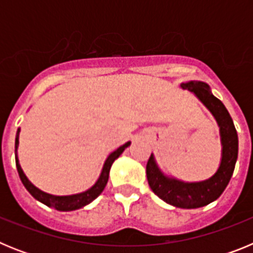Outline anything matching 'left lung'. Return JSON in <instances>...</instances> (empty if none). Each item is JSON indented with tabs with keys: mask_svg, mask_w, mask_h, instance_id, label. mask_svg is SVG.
Returning <instances> with one entry per match:
<instances>
[{
	"mask_svg": "<svg viewBox=\"0 0 253 253\" xmlns=\"http://www.w3.org/2000/svg\"><path fill=\"white\" fill-rule=\"evenodd\" d=\"M181 88L195 95L218 123L222 143L220 165L211 177L198 182H185L165 175L152 153L147 162V178L152 191L167 204L181 209H196L213 203L227 187L238 157V135L231 115L223 102L211 93L209 84L189 81L181 84Z\"/></svg>",
	"mask_w": 253,
	"mask_h": 253,
	"instance_id": "8db88e82",
	"label": "left lung"
}]
</instances>
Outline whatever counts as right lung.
Wrapping results in <instances>:
<instances>
[{"label": "right lung", "mask_w": 253, "mask_h": 253, "mask_svg": "<svg viewBox=\"0 0 253 253\" xmlns=\"http://www.w3.org/2000/svg\"><path fill=\"white\" fill-rule=\"evenodd\" d=\"M19 137H20V128L16 131V139H15V160H16V169L19 172V176L21 178V182L24 184V186L26 187L29 193L37 199L38 202L43 203L46 207L54 208V209L59 210V211H72V210H77L80 208H84V205L90 204L91 202H93L100 194L104 191L105 186L107 184V180H109V172H110L111 165L114 163V161L119 157L120 154L125 151V148H128L130 146V142H126L125 144L120 146L119 148L115 149L114 152H111L109 156H107L106 161H105L104 166H102L101 173H100L99 178L96 181L95 184L87 189L84 193L73 194V195H51V194L44 193L40 189H38L37 186L31 184L29 178L26 177V175L22 171L21 166H20L19 157H17V148H19Z\"/></svg>", "instance_id": "add662e5"}]
</instances>
